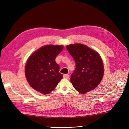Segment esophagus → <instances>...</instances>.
<instances>
[{
  "instance_id": "esophagus-1",
  "label": "esophagus",
  "mask_w": 129,
  "mask_h": 129,
  "mask_svg": "<svg viewBox=\"0 0 129 129\" xmlns=\"http://www.w3.org/2000/svg\"><path fill=\"white\" fill-rule=\"evenodd\" d=\"M63 78H64L67 79V78H69V75H68V74H64V75H63Z\"/></svg>"
}]
</instances>
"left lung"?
<instances>
[{"mask_svg":"<svg viewBox=\"0 0 129 129\" xmlns=\"http://www.w3.org/2000/svg\"><path fill=\"white\" fill-rule=\"evenodd\" d=\"M76 63L70 81L78 92L85 94L97 87L104 73L103 62L96 51L82 44L66 46Z\"/></svg>","mask_w":129,"mask_h":129,"instance_id":"1","label":"left lung"}]
</instances>
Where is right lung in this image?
<instances>
[{
  "instance_id": "obj_1",
  "label": "right lung",
  "mask_w": 129,
  "mask_h": 129,
  "mask_svg": "<svg viewBox=\"0 0 129 129\" xmlns=\"http://www.w3.org/2000/svg\"><path fill=\"white\" fill-rule=\"evenodd\" d=\"M63 48L61 45H45L29 56L25 66V75L29 85L37 91L48 94L62 78L55 60Z\"/></svg>"
}]
</instances>
